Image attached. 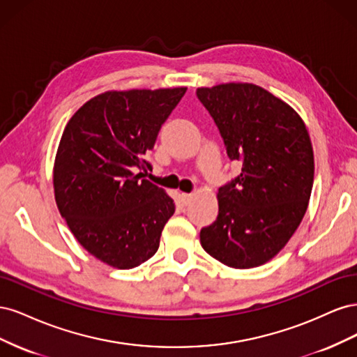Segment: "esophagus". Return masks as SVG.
Returning <instances> with one entry per match:
<instances>
[{
	"label": "esophagus",
	"mask_w": 357,
	"mask_h": 357,
	"mask_svg": "<svg viewBox=\"0 0 357 357\" xmlns=\"http://www.w3.org/2000/svg\"><path fill=\"white\" fill-rule=\"evenodd\" d=\"M181 199L185 204H189L192 199V193H181Z\"/></svg>",
	"instance_id": "esophagus-1"
}]
</instances>
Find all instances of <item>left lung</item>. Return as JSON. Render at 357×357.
<instances>
[{
    "instance_id": "left-lung-1",
    "label": "left lung",
    "mask_w": 357,
    "mask_h": 357,
    "mask_svg": "<svg viewBox=\"0 0 357 357\" xmlns=\"http://www.w3.org/2000/svg\"><path fill=\"white\" fill-rule=\"evenodd\" d=\"M240 174L219 188V214L201 229L204 250L231 268L273 259L307 211L314 156L301 117L268 91L226 83L197 91Z\"/></svg>"
}]
</instances>
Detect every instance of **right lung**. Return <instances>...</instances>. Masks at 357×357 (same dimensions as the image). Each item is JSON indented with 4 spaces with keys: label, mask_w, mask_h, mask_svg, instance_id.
Returning <instances> with one entry per match:
<instances>
[{
    "label": "right lung",
    "mask_w": 357,
    "mask_h": 357,
    "mask_svg": "<svg viewBox=\"0 0 357 357\" xmlns=\"http://www.w3.org/2000/svg\"><path fill=\"white\" fill-rule=\"evenodd\" d=\"M186 88L105 92L77 110L58 147L53 186L59 213L101 262L129 269L152 257L176 211L144 178L158 134Z\"/></svg>",
    "instance_id": "obj_1"
}]
</instances>
